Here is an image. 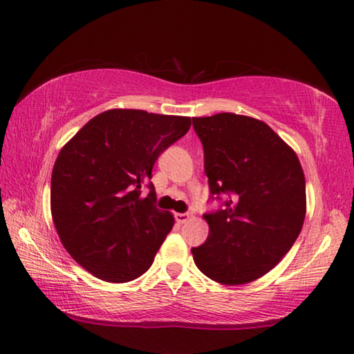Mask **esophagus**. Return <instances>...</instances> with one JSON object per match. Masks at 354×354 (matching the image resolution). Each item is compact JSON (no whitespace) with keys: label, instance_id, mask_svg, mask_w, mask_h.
<instances>
[{"label":"esophagus","instance_id":"1","mask_svg":"<svg viewBox=\"0 0 354 354\" xmlns=\"http://www.w3.org/2000/svg\"><path fill=\"white\" fill-rule=\"evenodd\" d=\"M189 218H190V215L189 214H185V212H176L175 214V220H176V223H179V225H183V223H185V221H189Z\"/></svg>","mask_w":354,"mask_h":354}]
</instances>
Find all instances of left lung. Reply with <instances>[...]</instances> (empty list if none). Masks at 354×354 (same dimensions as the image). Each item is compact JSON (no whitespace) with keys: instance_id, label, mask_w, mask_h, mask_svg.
<instances>
[{"instance_id":"1","label":"left lung","mask_w":354,"mask_h":354,"mask_svg":"<svg viewBox=\"0 0 354 354\" xmlns=\"http://www.w3.org/2000/svg\"><path fill=\"white\" fill-rule=\"evenodd\" d=\"M205 149L209 236L192 248L196 267L220 284H247L277 266L306 215V181L297 154L261 120L223 112L192 118ZM228 198L223 202L221 195Z\"/></svg>"}]
</instances>
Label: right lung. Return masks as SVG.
I'll use <instances>...</instances> for the list:
<instances>
[{"mask_svg":"<svg viewBox=\"0 0 354 354\" xmlns=\"http://www.w3.org/2000/svg\"><path fill=\"white\" fill-rule=\"evenodd\" d=\"M190 123L189 117L111 109L61 149L51 175L53 221L65 250L93 277L128 283L151 267L175 218L156 207L149 179L159 156Z\"/></svg>","mask_w":354,"mask_h":354,"instance_id":"obj_1","label":"right lung"}]
</instances>
